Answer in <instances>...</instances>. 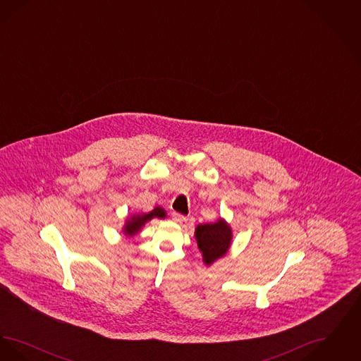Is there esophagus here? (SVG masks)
<instances>
[{
  "label": "esophagus",
  "mask_w": 361,
  "mask_h": 361,
  "mask_svg": "<svg viewBox=\"0 0 361 361\" xmlns=\"http://www.w3.org/2000/svg\"><path fill=\"white\" fill-rule=\"evenodd\" d=\"M172 219L174 222H177V224L187 222V216H184V215L178 214V212H172Z\"/></svg>",
  "instance_id": "34e87169"
}]
</instances>
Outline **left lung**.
<instances>
[{"label": "left lung", "mask_w": 361, "mask_h": 361, "mask_svg": "<svg viewBox=\"0 0 361 361\" xmlns=\"http://www.w3.org/2000/svg\"><path fill=\"white\" fill-rule=\"evenodd\" d=\"M197 246L203 253L207 265L226 255L231 240V230L224 221L216 224H200L196 227Z\"/></svg>", "instance_id": "8db88e82"}]
</instances>
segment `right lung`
Listing matches in <instances>:
<instances>
[{"label":"right lung","mask_w":361,"mask_h":361,"mask_svg":"<svg viewBox=\"0 0 361 361\" xmlns=\"http://www.w3.org/2000/svg\"><path fill=\"white\" fill-rule=\"evenodd\" d=\"M154 216L155 218H165V211L161 207H157L152 212H149L146 215H137V216L131 218V221H128V224H126L124 233L127 235H134L143 224H146L147 221L153 219Z\"/></svg>","instance_id":"obj_1"}]
</instances>
